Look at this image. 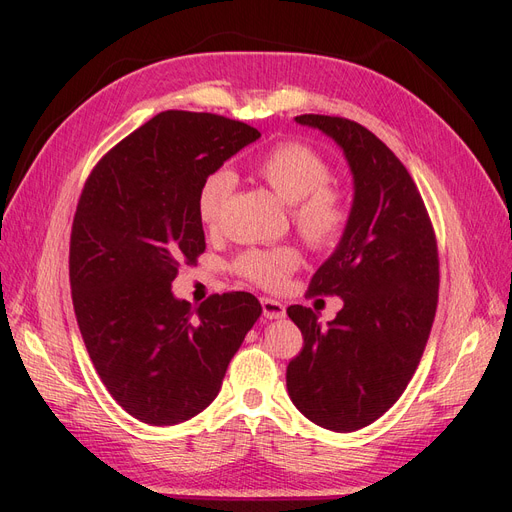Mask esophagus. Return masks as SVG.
I'll return each mask as SVG.
<instances>
[{
    "mask_svg": "<svg viewBox=\"0 0 512 512\" xmlns=\"http://www.w3.org/2000/svg\"><path fill=\"white\" fill-rule=\"evenodd\" d=\"M260 305H262V314H265V318H269V320H280V318L286 316V307L280 301L262 297Z\"/></svg>",
    "mask_w": 512,
    "mask_h": 512,
    "instance_id": "esophagus-1",
    "label": "esophagus"
}]
</instances>
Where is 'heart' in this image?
<instances>
[{
    "mask_svg": "<svg viewBox=\"0 0 512 512\" xmlns=\"http://www.w3.org/2000/svg\"><path fill=\"white\" fill-rule=\"evenodd\" d=\"M254 173L273 192L292 205L290 218L301 239L327 250L346 235L352 222V196L344 185L331 179V166L320 153L299 141H284L269 147L254 164ZM235 188V175L218 168L200 183L196 194V215L207 228L222 220L224 207ZM301 265L297 247H252L237 256L235 269L243 280L260 288H280L286 277Z\"/></svg>",
    "mask_w": 512,
    "mask_h": 512,
    "instance_id": "b5f03b06",
    "label": "heart"
}]
</instances>
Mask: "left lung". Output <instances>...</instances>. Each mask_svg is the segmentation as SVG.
<instances>
[{
	"instance_id": "1",
	"label": "left lung",
	"mask_w": 512,
	"mask_h": 512,
	"mask_svg": "<svg viewBox=\"0 0 512 512\" xmlns=\"http://www.w3.org/2000/svg\"><path fill=\"white\" fill-rule=\"evenodd\" d=\"M294 119L344 149L354 200L346 235L307 288L344 307L327 329L309 307L286 309L303 333L286 386L309 421L346 433L380 418L414 376L438 307V243L414 179L376 134L346 117Z\"/></svg>"
}]
</instances>
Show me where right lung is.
I'll return each instance as SVG.
<instances>
[{
    "mask_svg": "<svg viewBox=\"0 0 512 512\" xmlns=\"http://www.w3.org/2000/svg\"><path fill=\"white\" fill-rule=\"evenodd\" d=\"M258 136L222 115L164 111L85 181L70 235L76 322L108 393L147 425L203 412L262 314L250 292L211 294L198 307L170 292L179 267L205 252L200 183Z\"/></svg>",
    "mask_w": 512,
    "mask_h": 512,
    "instance_id": "add662e5",
    "label": "right lung"
}]
</instances>
